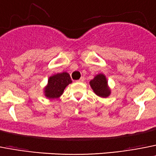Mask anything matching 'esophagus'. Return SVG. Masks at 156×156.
Instances as JSON below:
<instances>
[{"instance_id": "1", "label": "esophagus", "mask_w": 156, "mask_h": 156, "mask_svg": "<svg viewBox=\"0 0 156 156\" xmlns=\"http://www.w3.org/2000/svg\"><path fill=\"white\" fill-rule=\"evenodd\" d=\"M78 82H85V78H84V77H82V78H81L79 80H78Z\"/></svg>"}]
</instances>
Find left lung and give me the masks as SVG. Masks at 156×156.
I'll return each mask as SVG.
<instances>
[{"label":"left lung","instance_id":"8db88e82","mask_svg":"<svg viewBox=\"0 0 156 156\" xmlns=\"http://www.w3.org/2000/svg\"><path fill=\"white\" fill-rule=\"evenodd\" d=\"M89 84L93 92L99 97L105 98L111 94V90L108 86V81L104 74H97L93 80L90 81Z\"/></svg>","mask_w":156,"mask_h":156}]
</instances>
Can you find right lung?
I'll return each mask as SVG.
<instances>
[{"label": "right lung", "mask_w": 156, "mask_h": 156, "mask_svg": "<svg viewBox=\"0 0 156 156\" xmlns=\"http://www.w3.org/2000/svg\"><path fill=\"white\" fill-rule=\"evenodd\" d=\"M71 82V78L67 72L59 73L50 77L48 86L44 89L45 97L50 99L58 98L63 94L65 88Z\"/></svg>", "instance_id": "1"}]
</instances>
